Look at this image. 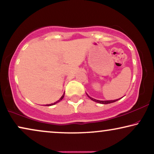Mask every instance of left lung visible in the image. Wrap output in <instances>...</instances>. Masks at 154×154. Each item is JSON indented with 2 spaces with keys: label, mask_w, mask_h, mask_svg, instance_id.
I'll use <instances>...</instances> for the list:
<instances>
[{
  "label": "left lung",
  "mask_w": 154,
  "mask_h": 154,
  "mask_svg": "<svg viewBox=\"0 0 154 154\" xmlns=\"http://www.w3.org/2000/svg\"><path fill=\"white\" fill-rule=\"evenodd\" d=\"M87 96L89 97L90 100H92V101H94V102H97V103H100V104H111V103H113V102H116V101H118L119 100H120V99H118V100H108V101H100V100H95V99H93L92 97H90L88 95V94H87Z\"/></svg>",
  "instance_id": "left-lung-1"
}]
</instances>
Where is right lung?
<instances>
[{
	"instance_id": "1",
	"label": "right lung",
	"mask_w": 154,
	"mask_h": 154,
	"mask_svg": "<svg viewBox=\"0 0 154 154\" xmlns=\"http://www.w3.org/2000/svg\"><path fill=\"white\" fill-rule=\"evenodd\" d=\"M64 94H63V95H62V97H61V98L60 99V100H59L58 101H57V102H54V103H53V104H47V105H46V106H52V105H54V104H57V103H58L59 102H60V101H61V100H62L63 98H64Z\"/></svg>"
}]
</instances>
